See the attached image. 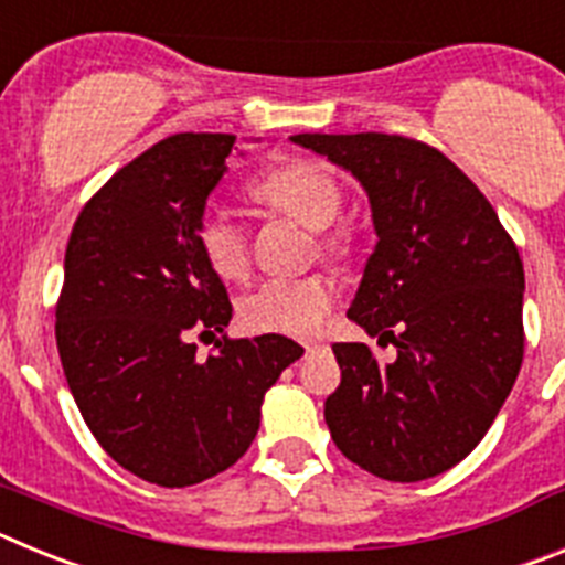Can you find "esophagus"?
<instances>
[{
    "mask_svg": "<svg viewBox=\"0 0 565 565\" xmlns=\"http://www.w3.org/2000/svg\"><path fill=\"white\" fill-rule=\"evenodd\" d=\"M302 348H306V353H317V351H322V342H306Z\"/></svg>",
    "mask_w": 565,
    "mask_h": 565,
    "instance_id": "34e87169",
    "label": "esophagus"
}]
</instances>
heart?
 Instances as JSON below:
<instances>
[{
	"label": "heart",
	"instance_id": "obj_1",
	"mask_svg": "<svg viewBox=\"0 0 565 565\" xmlns=\"http://www.w3.org/2000/svg\"><path fill=\"white\" fill-rule=\"evenodd\" d=\"M257 201L282 212L308 228H319V248L344 254L351 248L348 228H331L342 209V189L333 174L317 163L291 161L254 183ZM198 246L209 268L221 279H243L252 266L246 228L223 209H212L198 223ZM337 288L326 274L271 277L239 299V317L252 331L311 337L333 306Z\"/></svg>",
	"mask_w": 565,
	"mask_h": 565
}]
</instances>
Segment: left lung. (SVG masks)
Wrapping results in <instances>:
<instances>
[{
  "label": "left lung",
  "mask_w": 565,
  "mask_h": 565,
  "mask_svg": "<svg viewBox=\"0 0 565 565\" xmlns=\"http://www.w3.org/2000/svg\"><path fill=\"white\" fill-rule=\"evenodd\" d=\"M351 172L376 248L348 319L396 359L337 342L333 444L384 481H424L476 450L523 362V263L495 209L438 149L384 132L291 135Z\"/></svg>",
  "instance_id": "8db88e82"
}]
</instances>
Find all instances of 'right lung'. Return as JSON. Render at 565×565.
Instances as JSON below:
<instances>
[{"instance_id": "add662e5", "label": "right lung", "mask_w": 565, "mask_h": 565, "mask_svg": "<svg viewBox=\"0 0 565 565\" xmlns=\"http://www.w3.org/2000/svg\"><path fill=\"white\" fill-rule=\"evenodd\" d=\"M234 135L181 132L109 178L64 254L56 344L78 411L113 461L158 487L232 467L259 430L266 391L302 356L294 339L192 337L232 319L223 279L198 246Z\"/></svg>"}]
</instances>
